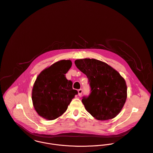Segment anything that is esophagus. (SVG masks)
I'll use <instances>...</instances> for the list:
<instances>
[{
  "label": "esophagus",
  "mask_w": 153,
  "mask_h": 153,
  "mask_svg": "<svg viewBox=\"0 0 153 153\" xmlns=\"http://www.w3.org/2000/svg\"><path fill=\"white\" fill-rule=\"evenodd\" d=\"M77 91H78V95H79V96H81V95H82V92H83L82 89H79Z\"/></svg>",
  "instance_id": "esophagus-1"
}]
</instances>
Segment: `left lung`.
I'll list each match as a JSON object with an SVG mask.
<instances>
[{
  "instance_id": "left-lung-1",
  "label": "left lung",
  "mask_w": 153,
  "mask_h": 153,
  "mask_svg": "<svg viewBox=\"0 0 153 153\" xmlns=\"http://www.w3.org/2000/svg\"><path fill=\"white\" fill-rule=\"evenodd\" d=\"M74 63L90 83L91 93L82 100L86 111L99 120L116 117L127 98L124 78L112 67L98 59H76Z\"/></svg>"
}]
</instances>
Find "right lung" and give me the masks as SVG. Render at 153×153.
<instances>
[{"label": "right lung", "instance_id": "right-lung-1", "mask_svg": "<svg viewBox=\"0 0 153 153\" xmlns=\"http://www.w3.org/2000/svg\"><path fill=\"white\" fill-rule=\"evenodd\" d=\"M72 65L71 60H60L42 71L34 83L31 98L37 114L52 120L62 115L74 96L73 83L65 77Z\"/></svg>", "mask_w": 153, "mask_h": 153}]
</instances>
